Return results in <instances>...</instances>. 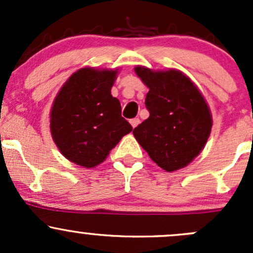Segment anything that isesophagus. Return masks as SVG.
<instances>
[{
  "label": "esophagus",
  "mask_w": 253,
  "mask_h": 253,
  "mask_svg": "<svg viewBox=\"0 0 253 253\" xmlns=\"http://www.w3.org/2000/svg\"><path fill=\"white\" fill-rule=\"evenodd\" d=\"M139 122H141V121H139V119H137V117H136V119H132L131 121H129V124H131V126L134 128V127L138 126Z\"/></svg>",
  "instance_id": "esophagus-1"
}]
</instances>
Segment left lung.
I'll return each instance as SVG.
<instances>
[{"label":"left lung","mask_w":253,"mask_h":253,"mask_svg":"<svg viewBox=\"0 0 253 253\" xmlns=\"http://www.w3.org/2000/svg\"><path fill=\"white\" fill-rule=\"evenodd\" d=\"M134 72L149 88L145 96L149 117L133 129L134 138L165 171L187 167L203 150L213 126L205 96L178 70L137 66Z\"/></svg>","instance_id":"left-lung-1"}]
</instances>
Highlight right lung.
Returning a JSON list of instances; mask_svg holds the SVG:
<instances>
[{
    "label": "right lung",
    "instance_id": "add662e5",
    "mask_svg": "<svg viewBox=\"0 0 253 253\" xmlns=\"http://www.w3.org/2000/svg\"><path fill=\"white\" fill-rule=\"evenodd\" d=\"M119 70L83 67L58 90L50 111V131L61 154L83 168L108 158L132 126L121 116V104L111 95Z\"/></svg>",
    "mask_w": 253,
    "mask_h": 253
}]
</instances>
